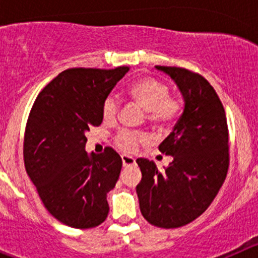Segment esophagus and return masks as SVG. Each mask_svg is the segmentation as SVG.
I'll return each mask as SVG.
<instances>
[{
	"instance_id": "esophagus-1",
	"label": "esophagus",
	"mask_w": 258,
	"mask_h": 258,
	"mask_svg": "<svg viewBox=\"0 0 258 258\" xmlns=\"http://www.w3.org/2000/svg\"><path fill=\"white\" fill-rule=\"evenodd\" d=\"M121 160H122V165H124V166H132V165H134V164H136L134 157L127 156V155H122Z\"/></svg>"
}]
</instances>
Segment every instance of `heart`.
I'll return each mask as SVG.
<instances>
[{
	"instance_id": "obj_1",
	"label": "heart",
	"mask_w": 258,
	"mask_h": 258,
	"mask_svg": "<svg viewBox=\"0 0 258 258\" xmlns=\"http://www.w3.org/2000/svg\"><path fill=\"white\" fill-rule=\"evenodd\" d=\"M127 95L134 103L146 111V118L155 126H166L174 122L182 112V101L169 97V88L154 77H142L127 88ZM118 102L109 95L102 104V115L107 122L113 121L117 116ZM143 133L120 131L116 136V145L126 152H133L138 143L143 142Z\"/></svg>"
}]
</instances>
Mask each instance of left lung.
I'll return each instance as SVG.
<instances>
[{"label": "left lung", "instance_id": "obj_1", "mask_svg": "<svg viewBox=\"0 0 258 258\" xmlns=\"http://www.w3.org/2000/svg\"><path fill=\"white\" fill-rule=\"evenodd\" d=\"M155 68L178 86L184 107L159 146L172 163L161 172L154 161L137 159L142 172L137 195L151 225L175 229L204 213L220 191L229 169V129L220 98L204 77L179 67Z\"/></svg>", "mask_w": 258, "mask_h": 258}]
</instances>
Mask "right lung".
Segmentation results:
<instances>
[{
    "label": "right lung",
    "instance_id": "right-lung-1",
    "mask_svg": "<svg viewBox=\"0 0 258 258\" xmlns=\"http://www.w3.org/2000/svg\"><path fill=\"white\" fill-rule=\"evenodd\" d=\"M129 67L70 68L36 98L24 134V165L45 208L59 222L92 229L108 216L107 194L122 161L106 147L85 151L86 132L103 121L102 104Z\"/></svg>",
    "mask_w": 258,
    "mask_h": 258
}]
</instances>
